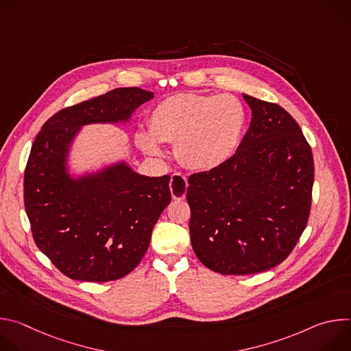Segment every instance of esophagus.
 Returning a JSON list of instances; mask_svg holds the SVG:
<instances>
[{"mask_svg":"<svg viewBox=\"0 0 351 351\" xmlns=\"http://www.w3.org/2000/svg\"><path fill=\"white\" fill-rule=\"evenodd\" d=\"M171 193L173 199H183L187 191V179L182 173H173L171 178Z\"/></svg>","mask_w":351,"mask_h":351,"instance_id":"esophagus-1","label":"esophagus"}]
</instances>
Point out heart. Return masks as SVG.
<instances>
[{
	"mask_svg": "<svg viewBox=\"0 0 351 351\" xmlns=\"http://www.w3.org/2000/svg\"><path fill=\"white\" fill-rule=\"evenodd\" d=\"M245 126L240 99L229 95L180 93L158 103L148 117L149 134L141 133L144 152L158 154V141L173 143L176 156L190 169L210 171L237 149Z\"/></svg>",
	"mask_w": 351,
	"mask_h": 351,
	"instance_id": "1",
	"label": "heart"
}]
</instances>
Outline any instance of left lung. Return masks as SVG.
<instances>
[{"mask_svg":"<svg viewBox=\"0 0 351 351\" xmlns=\"http://www.w3.org/2000/svg\"><path fill=\"white\" fill-rule=\"evenodd\" d=\"M252 123L222 165L189 178L190 239L197 258L222 275H252L283 263L303 234L314 157L293 117L243 94Z\"/></svg>","mask_w":351,"mask_h":351,"instance_id":"8db88e82","label":"left lung"}]
</instances>
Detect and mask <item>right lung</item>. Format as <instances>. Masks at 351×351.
<instances>
[{"label":"right lung","mask_w":351,"mask_h":351,"mask_svg":"<svg viewBox=\"0 0 351 351\" xmlns=\"http://www.w3.org/2000/svg\"><path fill=\"white\" fill-rule=\"evenodd\" d=\"M154 97L119 87L66 107L36 136L25 168L23 199L36 245L73 280L110 282L130 274L171 203L169 175L148 178L125 165L80 183L64 173L66 144L77 128L117 122Z\"/></svg>","instance_id":"add662e5"}]
</instances>
